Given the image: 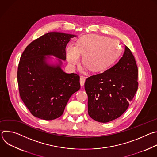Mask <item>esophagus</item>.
<instances>
[{"instance_id":"1","label":"esophagus","mask_w":157,"mask_h":157,"mask_svg":"<svg viewBox=\"0 0 157 157\" xmlns=\"http://www.w3.org/2000/svg\"><path fill=\"white\" fill-rule=\"evenodd\" d=\"M85 80H86V78L84 76H81L80 78V84H81V86H84V82H85Z\"/></svg>"}]
</instances>
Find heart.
<instances>
[{"label": "heart", "instance_id": "b5f03b06", "mask_svg": "<svg viewBox=\"0 0 157 157\" xmlns=\"http://www.w3.org/2000/svg\"><path fill=\"white\" fill-rule=\"evenodd\" d=\"M120 52L119 43L113 38L87 35L82 36L77 45L70 44L67 49V58L72 64L79 61L82 56L83 64L91 71L105 70L114 62Z\"/></svg>", "mask_w": 157, "mask_h": 157}]
</instances>
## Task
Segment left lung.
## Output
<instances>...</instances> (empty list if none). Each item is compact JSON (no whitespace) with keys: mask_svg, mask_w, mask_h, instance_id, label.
<instances>
[{"mask_svg":"<svg viewBox=\"0 0 157 157\" xmlns=\"http://www.w3.org/2000/svg\"><path fill=\"white\" fill-rule=\"evenodd\" d=\"M138 68L130 50L125 46L122 57L110 68L86 79L88 114L106 123L122 116L138 89Z\"/></svg>","mask_w":157,"mask_h":157,"instance_id":"obj_1","label":"left lung"}]
</instances>
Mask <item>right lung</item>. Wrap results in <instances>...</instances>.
<instances>
[{
  "instance_id": "add662e5",
  "label": "right lung",
  "mask_w": 157,
  "mask_h": 157,
  "mask_svg": "<svg viewBox=\"0 0 157 157\" xmlns=\"http://www.w3.org/2000/svg\"><path fill=\"white\" fill-rule=\"evenodd\" d=\"M74 35L49 32L31 42L21 55L17 81L20 96L31 114L43 120L59 117L70 97L80 89L79 76L61 68L62 61L50 65L53 55L66 59V47Z\"/></svg>"
}]
</instances>
